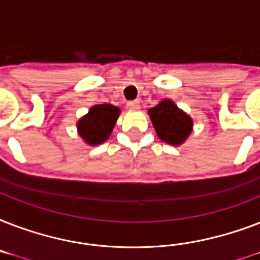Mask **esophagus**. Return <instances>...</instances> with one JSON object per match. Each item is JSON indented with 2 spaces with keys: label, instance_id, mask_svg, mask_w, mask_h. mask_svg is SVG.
<instances>
[{
  "label": "esophagus",
  "instance_id": "1",
  "mask_svg": "<svg viewBox=\"0 0 260 260\" xmlns=\"http://www.w3.org/2000/svg\"><path fill=\"white\" fill-rule=\"evenodd\" d=\"M126 106L129 108L131 110H138L140 108V102L139 101H129L126 104Z\"/></svg>",
  "mask_w": 260,
  "mask_h": 260
}]
</instances>
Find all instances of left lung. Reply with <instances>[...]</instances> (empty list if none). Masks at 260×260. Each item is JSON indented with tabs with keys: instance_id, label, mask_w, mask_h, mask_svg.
Here are the masks:
<instances>
[{
	"instance_id": "left-lung-1",
	"label": "left lung",
	"mask_w": 260,
	"mask_h": 260,
	"mask_svg": "<svg viewBox=\"0 0 260 260\" xmlns=\"http://www.w3.org/2000/svg\"><path fill=\"white\" fill-rule=\"evenodd\" d=\"M148 116L158 138L171 146L183 144L193 132V118L167 98L150 108Z\"/></svg>"
}]
</instances>
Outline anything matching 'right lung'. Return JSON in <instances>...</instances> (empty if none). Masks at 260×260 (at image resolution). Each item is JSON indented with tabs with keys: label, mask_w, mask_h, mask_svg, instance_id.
<instances>
[{
	"label": "right lung",
	"mask_w": 260,
	"mask_h": 260,
	"mask_svg": "<svg viewBox=\"0 0 260 260\" xmlns=\"http://www.w3.org/2000/svg\"><path fill=\"white\" fill-rule=\"evenodd\" d=\"M121 110L110 104H97L77 122L78 135L89 146H98L109 139Z\"/></svg>",
	"instance_id": "1"
}]
</instances>
